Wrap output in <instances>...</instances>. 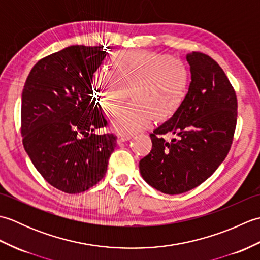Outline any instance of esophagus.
Returning a JSON list of instances; mask_svg holds the SVG:
<instances>
[{"instance_id":"1","label":"esophagus","mask_w":260,"mask_h":260,"mask_svg":"<svg viewBox=\"0 0 260 260\" xmlns=\"http://www.w3.org/2000/svg\"><path fill=\"white\" fill-rule=\"evenodd\" d=\"M132 137H133V135H129V134H117V143L118 144H120V143L123 142H126V141H129Z\"/></svg>"}]
</instances>
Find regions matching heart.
I'll return each mask as SVG.
<instances>
[{
    "label": "heart",
    "instance_id": "1",
    "mask_svg": "<svg viewBox=\"0 0 260 260\" xmlns=\"http://www.w3.org/2000/svg\"><path fill=\"white\" fill-rule=\"evenodd\" d=\"M113 71L97 70L92 86L103 112L113 117L129 96L133 104L113 121L120 133H134L151 123L167 120L179 108L187 88V70L181 60L147 50H125L112 60Z\"/></svg>",
    "mask_w": 260,
    "mask_h": 260
}]
</instances>
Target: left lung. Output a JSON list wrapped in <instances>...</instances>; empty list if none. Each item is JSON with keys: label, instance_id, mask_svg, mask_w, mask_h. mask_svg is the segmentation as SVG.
<instances>
[{"label": "left lung", "instance_id": "1", "mask_svg": "<svg viewBox=\"0 0 260 260\" xmlns=\"http://www.w3.org/2000/svg\"><path fill=\"white\" fill-rule=\"evenodd\" d=\"M186 61L189 90L172 117L150 134L152 150L140 161L143 179L172 196L213 174L228 155L237 124V96L222 68L202 52L187 53Z\"/></svg>", "mask_w": 260, "mask_h": 260}]
</instances>
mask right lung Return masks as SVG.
<instances>
[{
	"instance_id": "right-lung-1",
	"label": "right lung",
	"mask_w": 260,
	"mask_h": 260,
	"mask_svg": "<svg viewBox=\"0 0 260 260\" xmlns=\"http://www.w3.org/2000/svg\"><path fill=\"white\" fill-rule=\"evenodd\" d=\"M108 54L104 46H70L33 66L22 91L24 150L49 184L70 194L87 191L107 171L114 134L93 97L92 77Z\"/></svg>"
}]
</instances>
